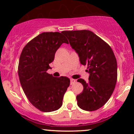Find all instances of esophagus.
Returning <instances> with one entry per match:
<instances>
[{
    "mask_svg": "<svg viewBox=\"0 0 134 134\" xmlns=\"http://www.w3.org/2000/svg\"><path fill=\"white\" fill-rule=\"evenodd\" d=\"M75 82H76V79H70V84H71V85L74 84Z\"/></svg>",
    "mask_w": 134,
    "mask_h": 134,
    "instance_id": "esophagus-1",
    "label": "esophagus"
}]
</instances>
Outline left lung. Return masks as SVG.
Masks as SVG:
<instances>
[{"instance_id":"8db88e82","label":"left lung","mask_w":134,"mask_h":134,"mask_svg":"<svg viewBox=\"0 0 134 134\" xmlns=\"http://www.w3.org/2000/svg\"><path fill=\"white\" fill-rule=\"evenodd\" d=\"M82 65H87L89 81L79 79L82 92L76 97L77 105L86 111H95L111 97L117 80V62L111 48L89 30L63 32Z\"/></svg>"}]
</instances>
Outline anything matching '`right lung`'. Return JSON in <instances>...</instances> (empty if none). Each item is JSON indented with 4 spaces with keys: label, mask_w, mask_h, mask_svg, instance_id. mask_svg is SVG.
Returning <instances> with one entry per match:
<instances>
[{
    "label": "right lung",
    "mask_w": 134,
    "mask_h": 134,
    "mask_svg": "<svg viewBox=\"0 0 134 134\" xmlns=\"http://www.w3.org/2000/svg\"><path fill=\"white\" fill-rule=\"evenodd\" d=\"M63 32H44L24 47L19 58L18 75L23 91L35 107L43 112L57 110L70 85L66 77L47 73L61 44H69Z\"/></svg>",
    "instance_id": "right-lung-1"
}]
</instances>
